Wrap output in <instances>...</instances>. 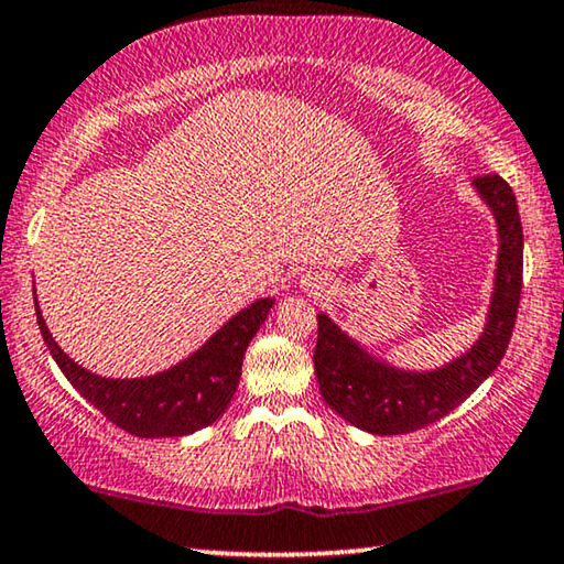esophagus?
I'll use <instances>...</instances> for the list:
<instances>
[{"instance_id": "1", "label": "esophagus", "mask_w": 564, "mask_h": 564, "mask_svg": "<svg viewBox=\"0 0 564 564\" xmlns=\"http://www.w3.org/2000/svg\"><path fill=\"white\" fill-rule=\"evenodd\" d=\"M301 283H304V289L306 291H311V293H316V291H322L324 289V283H322V279H316V275H304V281H301Z\"/></svg>"}]
</instances>
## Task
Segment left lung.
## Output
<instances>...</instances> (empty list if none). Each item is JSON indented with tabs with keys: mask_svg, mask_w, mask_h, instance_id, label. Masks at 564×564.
Wrapping results in <instances>:
<instances>
[{
	"mask_svg": "<svg viewBox=\"0 0 564 564\" xmlns=\"http://www.w3.org/2000/svg\"><path fill=\"white\" fill-rule=\"evenodd\" d=\"M474 189L497 220L499 258L484 332L466 355L431 372L400 369L369 355L326 314L316 316L314 372L318 390L326 405L359 431L400 435L445 417L499 367L509 347L522 299V220L514 192L499 174L476 176Z\"/></svg>",
	"mask_w": 564,
	"mask_h": 564,
	"instance_id": "1",
	"label": "left lung"
}]
</instances>
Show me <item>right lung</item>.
Here are the masks:
<instances>
[{"mask_svg":"<svg viewBox=\"0 0 564 564\" xmlns=\"http://www.w3.org/2000/svg\"><path fill=\"white\" fill-rule=\"evenodd\" d=\"M271 308L273 299H258L180 365L151 377L113 380L88 372L57 347L35 301L40 334L61 372L100 415L137 438H182L213 425L228 410L248 344Z\"/></svg>","mask_w":564,"mask_h":564,"instance_id":"1","label":"right lung"}]
</instances>
